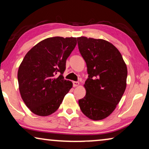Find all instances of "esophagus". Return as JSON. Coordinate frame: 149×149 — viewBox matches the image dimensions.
Returning <instances> with one entry per match:
<instances>
[{"mask_svg":"<svg viewBox=\"0 0 149 149\" xmlns=\"http://www.w3.org/2000/svg\"><path fill=\"white\" fill-rule=\"evenodd\" d=\"M79 85V82L78 81H73V86L74 87H77Z\"/></svg>","mask_w":149,"mask_h":149,"instance_id":"obj_1","label":"esophagus"}]
</instances>
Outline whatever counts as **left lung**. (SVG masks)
<instances>
[{
  "instance_id": "8db88e82",
  "label": "left lung",
  "mask_w": 149,
  "mask_h": 149,
  "mask_svg": "<svg viewBox=\"0 0 149 149\" xmlns=\"http://www.w3.org/2000/svg\"><path fill=\"white\" fill-rule=\"evenodd\" d=\"M79 49L87 64L86 95L79 100L84 115L94 121L111 115L126 88L127 69L119 51L103 39L77 38Z\"/></svg>"
}]
</instances>
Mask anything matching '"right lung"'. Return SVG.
<instances>
[{
  "label": "right lung",
  "mask_w": 149,
  "mask_h": 149,
  "mask_svg": "<svg viewBox=\"0 0 149 149\" xmlns=\"http://www.w3.org/2000/svg\"><path fill=\"white\" fill-rule=\"evenodd\" d=\"M76 45L74 37L47 38L34 46L22 60L17 72L20 95L35 115L45 117L55 113L72 87L63 73Z\"/></svg>",
  "instance_id": "right-lung-1"
}]
</instances>
